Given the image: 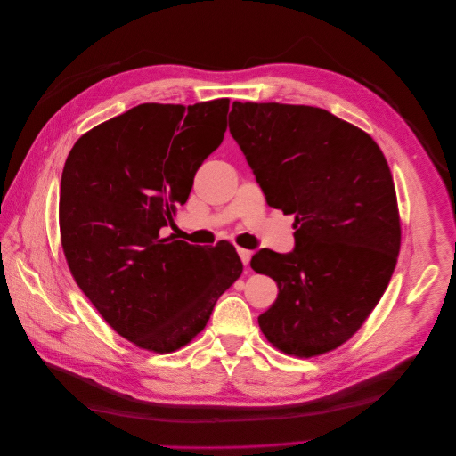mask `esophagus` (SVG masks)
Masks as SVG:
<instances>
[{
  "instance_id": "esophagus-1",
  "label": "esophagus",
  "mask_w": 456,
  "mask_h": 456,
  "mask_svg": "<svg viewBox=\"0 0 456 456\" xmlns=\"http://www.w3.org/2000/svg\"><path fill=\"white\" fill-rule=\"evenodd\" d=\"M237 254H240V257H241V262H243V265L247 267V265L250 264V257H252V252H250V250H247V248H237Z\"/></svg>"
}]
</instances>
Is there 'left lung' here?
Returning <instances> with one entry per match:
<instances>
[{
  "instance_id": "1",
  "label": "left lung",
  "mask_w": 456,
  "mask_h": 456,
  "mask_svg": "<svg viewBox=\"0 0 456 456\" xmlns=\"http://www.w3.org/2000/svg\"><path fill=\"white\" fill-rule=\"evenodd\" d=\"M228 120L267 204L295 213V248H262L250 262L278 284L259 329L286 354L329 353L370 317L397 264L387 161L360 127L319 107L233 102Z\"/></svg>"
}]
</instances>
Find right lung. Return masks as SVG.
Segmentation results:
<instances>
[{
	"mask_svg": "<svg viewBox=\"0 0 456 456\" xmlns=\"http://www.w3.org/2000/svg\"><path fill=\"white\" fill-rule=\"evenodd\" d=\"M230 100L141 103L77 139L62 168L59 226L70 273L100 315L141 349L172 353L204 330L241 276L235 248L163 237L226 132Z\"/></svg>",
	"mask_w": 456,
	"mask_h": 456,
	"instance_id": "obj_1",
	"label": "right lung"
}]
</instances>
